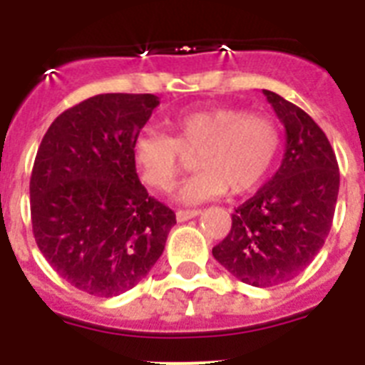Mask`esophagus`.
<instances>
[{
	"label": "esophagus",
	"mask_w": 365,
	"mask_h": 365,
	"mask_svg": "<svg viewBox=\"0 0 365 365\" xmlns=\"http://www.w3.org/2000/svg\"><path fill=\"white\" fill-rule=\"evenodd\" d=\"M199 214H201L199 210H177L175 217H177V221L182 222V221H188V219H192V217H197Z\"/></svg>",
	"instance_id": "1"
}]
</instances>
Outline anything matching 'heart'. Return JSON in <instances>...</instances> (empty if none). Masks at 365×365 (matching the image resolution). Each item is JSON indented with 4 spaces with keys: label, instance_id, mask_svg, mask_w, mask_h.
Returning <instances> with one entry per match:
<instances>
[{
    "label": "heart",
    "instance_id": "obj_1",
    "mask_svg": "<svg viewBox=\"0 0 365 365\" xmlns=\"http://www.w3.org/2000/svg\"><path fill=\"white\" fill-rule=\"evenodd\" d=\"M170 137L155 131L137 135L131 146L140 179L150 188L170 192L195 159L201 168L180 190L185 202H201L252 192L267 179L278 157V122L263 113L235 108L190 111L166 122Z\"/></svg>",
    "mask_w": 365,
    "mask_h": 365
}]
</instances>
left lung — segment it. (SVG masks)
I'll use <instances>...</instances> for the list:
<instances>
[{
  "label": "left lung",
  "instance_id": "1",
  "mask_svg": "<svg viewBox=\"0 0 365 365\" xmlns=\"http://www.w3.org/2000/svg\"><path fill=\"white\" fill-rule=\"evenodd\" d=\"M287 144L282 166L232 214V228L212 248L232 276L254 287L291 282L324 247L333 225L340 172L322 128L298 106L263 89Z\"/></svg>",
  "mask_w": 365,
  "mask_h": 365
}]
</instances>
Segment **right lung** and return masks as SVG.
I'll use <instances>...</instances> for the list:
<instances>
[{
  "mask_svg": "<svg viewBox=\"0 0 365 365\" xmlns=\"http://www.w3.org/2000/svg\"><path fill=\"white\" fill-rule=\"evenodd\" d=\"M159 96L106 93L63 111L31 175L32 234L66 282L111 298L157 263L175 214L140 185L131 146Z\"/></svg>",
  "mask_w": 365,
  "mask_h": 365,
  "instance_id": "obj_1",
  "label": "right lung"
}]
</instances>
